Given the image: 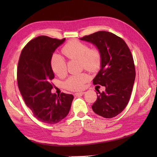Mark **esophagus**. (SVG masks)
<instances>
[{"instance_id":"1","label":"esophagus","mask_w":157,"mask_h":157,"mask_svg":"<svg viewBox=\"0 0 157 157\" xmlns=\"http://www.w3.org/2000/svg\"><path fill=\"white\" fill-rule=\"evenodd\" d=\"M85 94V92H76L75 93V96H79V95H83Z\"/></svg>"}]
</instances>
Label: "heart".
Returning <instances> with one entry per match:
<instances>
[{
    "label": "heart",
    "mask_w": 157,
    "mask_h": 157,
    "mask_svg": "<svg viewBox=\"0 0 157 157\" xmlns=\"http://www.w3.org/2000/svg\"><path fill=\"white\" fill-rule=\"evenodd\" d=\"M62 52L68 59L79 60L81 67L90 72L98 71L102 64V54L98 48H89L86 43L77 40H73L65 44L62 48ZM51 67L52 71L59 77L65 76L67 72L65 60L58 54L52 56ZM88 79L86 73L73 75L67 79L65 86L69 90H79L84 87Z\"/></svg>",
    "instance_id": "heart-1"
}]
</instances>
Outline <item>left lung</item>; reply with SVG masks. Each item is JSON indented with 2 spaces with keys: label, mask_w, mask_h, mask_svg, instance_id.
Segmentation results:
<instances>
[{
  "label": "left lung",
  "mask_w": 157,
  "mask_h": 157,
  "mask_svg": "<svg viewBox=\"0 0 157 157\" xmlns=\"http://www.w3.org/2000/svg\"><path fill=\"white\" fill-rule=\"evenodd\" d=\"M80 40L95 44L102 54L101 69L93 84L106 89L97 95L92 110L105 118L115 117L124 110L131 97L136 78L132 52L121 38L109 32L99 31Z\"/></svg>",
  "instance_id": "left-lung-1"
}]
</instances>
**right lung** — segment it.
<instances>
[{"label":"right lung","mask_w":157,"mask_h":157,"mask_svg":"<svg viewBox=\"0 0 157 157\" xmlns=\"http://www.w3.org/2000/svg\"><path fill=\"white\" fill-rule=\"evenodd\" d=\"M61 40L40 36L29 41L23 48L17 66V84L25 105L39 121L55 124L68 115L72 94H52L55 75L51 59Z\"/></svg>","instance_id":"right-lung-1"}]
</instances>
